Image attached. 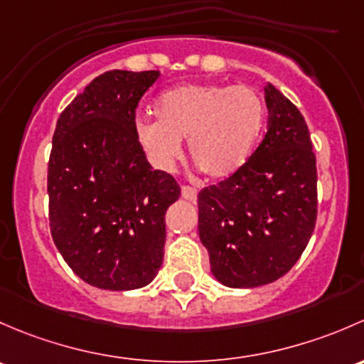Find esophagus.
<instances>
[{"instance_id": "obj_1", "label": "esophagus", "mask_w": 364, "mask_h": 364, "mask_svg": "<svg viewBox=\"0 0 364 364\" xmlns=\"http://www.w3.org/2000/svg\"><path fill=\"white\" fill-rule=\"evenodd\" d=\"M182 198L183 200H189V201H196L198 198V191L191 186H182Z\"/></svg>"}]
</instances>
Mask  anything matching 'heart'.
<instances>
[{"label": "heart", "mask_w": 364, "mask_h": 364, "mask_svg": "<svg viewBox=\"0 0 364 364\" xmlns=\"http://www.w3.org/2000/svg\"><path fill=\"white\" fill-rule=\"evenodd\" d=\"M154 121H140L136 136L149 159L168 170L182 156V138L198 170L226 178L247 163L264 124L266 107L249 85L186 84L156 100Z\"/></svg>", "instance_id": "1"}]
</instances>
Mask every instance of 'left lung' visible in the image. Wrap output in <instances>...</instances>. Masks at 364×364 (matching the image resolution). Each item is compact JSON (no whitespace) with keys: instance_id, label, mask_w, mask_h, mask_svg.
<instances>
[{"instance_id":"8db88e82","label":"left lung","mask_w":364,"mask_h":364,"mask_svg":"<svg viewBox=\"0 0 364 364\" xmlns=\"http://www.w3.org/2000/svg\"><path fill=\"white\" fill-rule=\"evenodd\" d=\"M268 131L247 163L198 194V231L228 287L275 282L299 259L317 220L309 126L279 89L264 87Z\"/></svg>"}]
</instances>
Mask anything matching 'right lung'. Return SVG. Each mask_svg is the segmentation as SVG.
Wrapping results in <instances>:
<instances>
[{"mask_svg": "<svg viewBox=\"0 0 364 364\" xmlns=\"http://www.w3.org/2000/svg\"><path fill=\"white\" fill-rule=\"evenodd\" d=\"M159 71H105L59 115L48 159L50 233L84 282L129 291L163 264L164 213L181 198L152 170L136 136V108Z\"/></svg>", "mask_w": 364, "mask_h": 364, "instance_id": "add662e5", "label": "right lung"}]
</instances>
